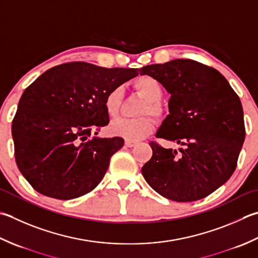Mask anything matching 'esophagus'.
<instances>
[{
    "instance_id": "1",
    "label": "esophagus",
    "mask_w": 258,
    "mask_h": 258,
    "mask_svg": "<svg viewBox=\"0 0 258 258\" xmlns=\"http://www.w3.org/2000/svg\"><path fill=\"white\" fill-rule=\"evenodd\" d=\"M136 144L135 141H131V140H125V145L127 146V148H132V146H134Z\"/></svg>"
}]
</instances>
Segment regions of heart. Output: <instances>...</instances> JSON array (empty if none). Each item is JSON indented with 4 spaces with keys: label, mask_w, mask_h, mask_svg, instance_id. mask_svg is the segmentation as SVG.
<instances>
[{
    "label": "heart",
    "mask_w": 258,
    "mask_h": 258,
    "mask_svg": "<svg viewBox=\"0 0 258 258\" xmlns=\"http://www.w3.org/2000/svg\"><path fill=\"white\" fill-rule=\"evenodd\" d=\"M134 88L146 99L139 110L140 115L150 114L156 118H161L164 114V108L160 100L162 99L163 88L159 80L152 76H141L134 82ZM123 103V89L115 87L105 96L104 107L110 117L117 116ZM154 128L153 120L149 116L138 118H118L109 125V133L126 140L138 141L152 133Z\"/></svg>",
    "instance_id": "b5f03b06"
}]
</instances>
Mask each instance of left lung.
Here are the masks:
<instances>
[{"label":"left lung","mask_w":258,"mask_h":258,"mask_svg":"<svg viewBox=\"0 0 258 258\" xmlns=\"http://www.w3.org/2000/svg\"><path fill=\"white\" fill-rule=\"evenodd\" d=\"M140 75L152 76L171 94L170 114L155 136L183 145L179 153L150 142L144 179L178 203L206 198L236 170L246 134L238 95L218 70L191 59L145 66Z\"/></svg>","instance_id":"1"}]
</instances>
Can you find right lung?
Masks as SVG:
<instances>
[{"instance_id": "obj_1", "label": "right lung", "mask_w": 258, "mask_h": 258, "mask_svg": "<svg viewBox=\"0 0 258 258\" xmlns=\"http://www.w3.org/2000/svg\"><path fill=\"white\" fill-rule=\"evenodd\" d=\"M138 72L67 62L47 70L24 90L12 122L14 156L35 191L69 200L99 184L124 140L90 136L109 123L105 96Z\"/></svg>"}]
</instances>
